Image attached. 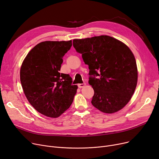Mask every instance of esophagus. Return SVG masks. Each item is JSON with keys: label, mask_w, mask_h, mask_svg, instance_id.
Masks as SVG:
<instances>
[{"label": "esophagus", "mask_w": 159, "mask_h": 159, "mask_svg": "<svg viewBox=\"0 0 159 159\" xmlns=\"http://www.w3.org/2000/svg\"><path fill=\"white\" fill-rule=\"evenodd\" d=\"M86 86V83H82V84H79L78 86L79 88H84Z\"/></svg>", "instance_id": "esophagus-1"}]
</instances>
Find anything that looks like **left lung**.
I'll return each instance as SVG.
<instances>
[{
  "instance_id": "obj_1",
  "label": "left lung",
  "mask_w": 159,
  "mask_h": 159,
  "mask_svg": "<svg viewBox=\"0 0 159 159\" xmlns=\"http://www.w3.org/2000/svg\"><path fill=\"white\" fill-rule=\"evenodd\" d=\"M73 46L94 76L89 80L94 90L92 105L105 113L122 110L134 93L138 80L135 58L129 47L107 35L74 39Z\"/></svg>"
}]
</instances>
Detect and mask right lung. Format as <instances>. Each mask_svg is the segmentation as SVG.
<instances>
[{"label":"right lung","mask_w":159,"mask_h":159,"mask_svg":"<svg viewBox=\"0 0 159 159\" xmlns=\"http://www.w3.org/2000/svg\"><path fill=\"white\" fill-rule=\"evenodd\" d=\"M72 40L44 41L33 48L24 59L20 79L30 104L48 117L57 118L70 107L78 86L68 74L61 73L62 58Z\"/></svg>","instance_id":"right-lung-1"}]
</instances>
